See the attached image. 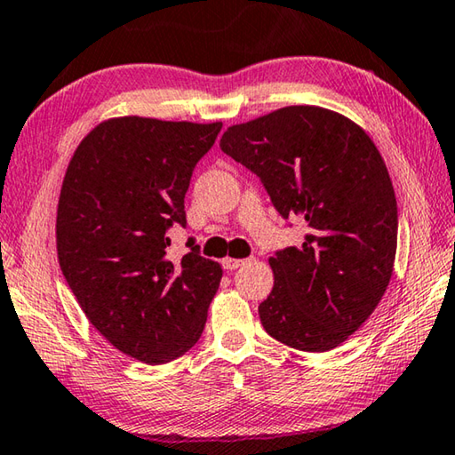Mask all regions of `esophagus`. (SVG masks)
I'll return each instance as SVG.
<instances>
[{
  "label": "esophagus",
  "instance_id": "1",
  "mask_svg": "<svg viewBox=\"0 0 455 455\" xmlns=\"http://www.w3.org/2000/svg\"><path fill=\"white\" fill-rule=\"evenodd\" d=\"M245 262H248V259H237V258H223V267H226V270H237V267L240 266H243Z\"/></svg>",
  "mask_w": 455,
  "mask_h": 455
}]
</instances>
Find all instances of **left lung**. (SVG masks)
Masks as SVG:
<instances>
[{
  "mask_svg": "<svg viewBox=\"0 0 455 455\" xmlns=\"http://www.w3.org/2000/svg\"><path fill=\"white\" fill-rule=\"evenodd\" d=\"M221 151L262 179L282 218L307 221L300 248L267 262L264 331L324 353L345 342L381 302L397 251V199L363 126L323 107H284L228 126Z\"/></svg>",
  "mask_w": 455,
  "mask_h": 455,
  "instance_id": "8db88e82",
  "label": "left lung"
}]
</instances>
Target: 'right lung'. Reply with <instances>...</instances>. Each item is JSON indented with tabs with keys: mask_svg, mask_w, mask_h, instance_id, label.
Returning <instances> with one entry per match:
<instances>
[{
	"mask_svg": "<svg viewBox=\"0 0 455 455\" xmlns=\"http://www.w3.org/2000/svg\"><path fill=\"white\" fill-rule=\"evenodd\" d=\"M221 123L115 116L80 140L56 212L58 262L82 312L118 351L147 364L188 353L204 332L221 266L197 245L171 262L193 167Z\"/></svg>",
	"mask_w": 455,
	"mask_h": 455,
	"instance_id": "1",
	"label": "right lung"
}]
</instances>
